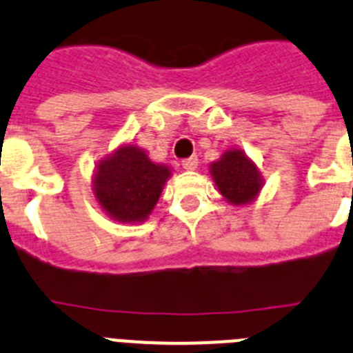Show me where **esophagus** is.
I'll list each match as a JSON object with an SVG mask.
<instances>
[{"instance_id":"esophagus-1","label":"esophagus","mask_w":353,"mask_h":353,"mask_svg":"<svg viewBox=\"0 0 353 353\" xmlns=\"http://www.w3.org/2000/svg\"><path fill=\"white\" fill-rule=\"evenodd\" d=\"M196 165H199V158L196 157H190L186 160H183V169L186 170H195Z\"/></svg>"}]
</instances>
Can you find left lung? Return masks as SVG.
Here are the masks:
<instances>
[{"label":"left lung","instance_id":"1","mask_svg":"<svg viewBox=\"0 0 353 353\" xmlns=\"http://www.w3.org/2000/svg\"><path fill=\"white\" fill-rule=\"evenodd\" d=\"M218 192L234 205L252 204L263 186L260 170L241 149H228L209 167Z\"/></svg>","mask_w":353,"mask_h":353}]
</instances>
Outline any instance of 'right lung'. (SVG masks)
<instances>
[{
  "mask_svg": "<svg viewBox=\"0 0 353 353\" xmlns=\"http://www.w3.org/2000/svg\"><path fill=\"white\" fill-rule=\"evenodd\" d=\"M170 176L169 167L149 160L144 149L123 144L98 161L93 193L100 208L112 220L141 223L154 209Z\"/></svg>",
  "mask_w": 353,
  "mask_h": 353,
  "instance_id": "obj_1",
  "label": "right lung"
}]
</instances>
